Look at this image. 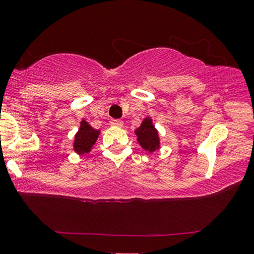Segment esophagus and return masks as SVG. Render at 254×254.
<instances>
[{
    "label": "esophagus",
    "mask_w": 254,
    "mask_h": 254,
    "mask_svg": "<svg viewBox=\"0 0 254 254\" xmlns=\"http://www.w3.org/2000/svg\"><path fill=\"white\" fill-rule=\"evenodd\" d=\"M111 124L113 127H123V121L121 120H112L111 121Z\"/></svg>",
    "instance_id": "1"
}]
</instances>
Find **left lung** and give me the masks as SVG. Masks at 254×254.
Returning <instances> with one entry per match:
<instances>
[{
  "label": "left lung",
  "mask_w": 254,
  "mask_h": 254,
  "mask_svg": "<svg viewBox=\"0 0 254 254\" xmlns=\"http://www.w3.org/2000/svg\"><path fill=\"white\" fill-rule=\"evenodd\" d=\"M134 133L137 134L139 145L145 150L153 153V151L160 148V135L154 127L153 121L149 117H146L142 121L141 126L134 131Z\"/></svg>",
  "instance_id": "left-lung-1"
}]
</instances>
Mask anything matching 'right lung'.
Listing matches in <instances>:
<instances>
[{
	"label": "right lung",
	"instance_id": "1",
	"mask_svg": "<svg viewBox=\"0 0 254 254\" xmlns=\"http://www.w3.org/2000/svg\"><path fill=\"white\" fill-rule=\"evenodd\" d=\"M100 134L99 130H96L86 121L83 120L81 126L75 134L74 139V150L78 155H84L92 149L94 143H96L98 135Z\"/></svg>",
	"mask_w": 254,
	"mask_h": 254
}]
</instances>
